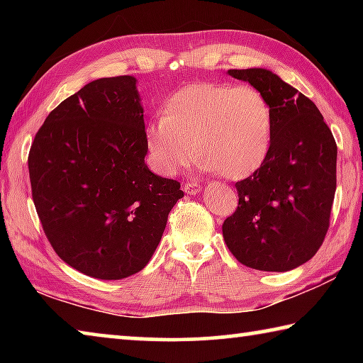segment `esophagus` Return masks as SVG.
<instances>
[{
	"mask_svg": "<svg viewBox=\"0 0 363 363\" xmlns=\"http://www.w3.org/2000/svg\"><path fill=\"white\" fill-rule=\"evenodd\" d=\"M200 189L201 187L196 182H187L186 186H184V192L189 194V195H195V194L200 192Z\"/></svg>",
	"mask_w": 363,
	"mask_h": 363,
	"instance_id": "esophagus-1",
	"label": "esophagus"
}]
</instances>
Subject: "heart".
Wrapping results in <instances>:
<instances>
[{
  "instance_id": "b5f03b06",
  "label": "heart",
  "mask_w": 363,
  "mask_h": 363,
  "mask_svg": "<svg viewBox=\"0 0 363 363\" xmlns=\"http://www.w3.org/2000/svg\"><path fill=\"white\" fill-rule=\"evenodd\" d=\"M145 140L160 174L174 176L196 158L208 173L248 177L266 162L272 140V112L251 86L194 83L164 101L162 116L149 121Z\"/></svg>"
}]
</instances>
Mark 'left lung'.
<instances>
[{"instance_id":"1","label":"left lung","mask_w":363,"mask_h":363,"mask_svg":"<svg viewBox=\"0 0 363 363\" xmlns=\"http://www.w3.org/2000/svg\"><path fill=\"white\" fill-rule=\"evenodd\" d=\"M266 97L272 140L266 162L235 184L238 206L223 224L227 248L245 266L286 272L311 259L330 225L337 149L315 104L266 69L229 70Z\"/></svg>"}]
</instances>
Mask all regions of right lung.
<instances>
[{"mask_svg": "<svg viewBox=\"0 0 363 363\" xmlns=\"http://www.w3.org/2000/svg\"><path fill=\"white\" fill-rule=\"evenodd\" d=\"M138 79L99 78L48 115L28 153L33 203L62 261L89 277L139 272L157 250L181 184L145 163Z\"/></svg>", "mask_w": 363, "mask_h": 363, "instance_id": "add662e5", "label": "right lung"}]
</instances>
